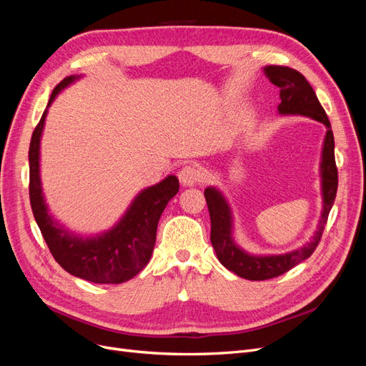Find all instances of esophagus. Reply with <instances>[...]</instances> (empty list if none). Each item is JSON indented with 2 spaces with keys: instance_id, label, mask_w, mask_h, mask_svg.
<instances>
[{
  "instance_id": "esophagus-1",
  "label": "esophagus",
  "mask_w": 366,
  "mask_h": 366,
  "mask_svg": "<svg viewBox=\"0 0 366 366\" xmlns=\"http://www.w3.org/2000/svg\"><path fill=\"white\" fill-rule=\"evenodd\" d=\"M179 179H180V183H182L183 186H194V184H197L198 182H202L203 172H202L200 168H197V166L187 164V166H184V168L180 169Z\"/></svg>"
}]
</instances>
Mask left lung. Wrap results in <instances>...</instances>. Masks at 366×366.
Returning a JSON list of instances; mask_svg holds the SVG:
<instances>
[{"label":"left lung","instance_id":"1","mask_svg":"<svg viewBox=\"0 0 366 366\" xmlns=\"http://www.w3.org/2000/svg\"><path fill=\"white\" fill-rule=\"evenodd\" d=\"M269 81L280 86L278 105L280 116H304L320 122L327 128L322 152H320V194H322V212L313 237L302 247L278 253V254H257L242 249L234 237V214L226 195L217 186H207L204 189L206 203L210 215V242L217 253L218 261L239 278L249 281H264L276 278L302 262L317 247L322 232L327 224L328 214L335 204L337 192V168L335 160V136L331 131L330 120L319 104L317 96L305 77L282 65H267L262 69Z\"/></svg>","mask_w":366,"mask_h":366}]
</instances>
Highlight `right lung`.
Returning a JSON list of instances; mask_svg holds the SVG:
<instances>
[{"label": "right lung", "instance_id": "add662e5", "mask_svg": "<svg viewBox=\"0 0 366 366\" xmlns=\"http://www.w3.org/2000/svg\"><path fill=\"white\" fill-rule=\"evenodd\" d=\"M81 77L74 74L65 77L54 88L46 112L33 131L29 149L30 204L53 258L64 270L96 284H122L134 278L151 259L159 219L166 204L179 192L180 184L175 175H168L142 189L117 223L96 235L76 234L51 215L41 182V137L54 99Z\"/></svg>", "mask_w": 366, "mask_h": 366}]
</instances>
